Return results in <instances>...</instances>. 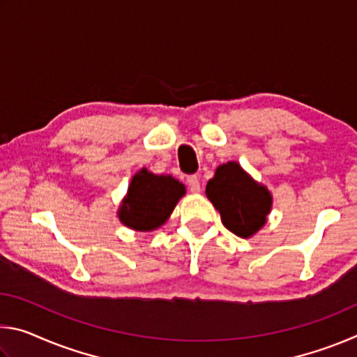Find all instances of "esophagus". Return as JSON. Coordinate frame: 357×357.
<instances>
[{"instance_id":"esophagus-1","label":"esophagus","mask_w":357,"mask_h":357,"mask_svg":"<svg viewBox=\"0 0 357 357\" xmlns=\"http://www.w3.org/2000/svg\"><path fill=\"white\" fill-rule=\"evenodd\" d=\"M187 185H189L190 192H193V193H198V192L202 190L200 179H198L197 176H189V178H187Z\"/></svg>"}]
</instances>
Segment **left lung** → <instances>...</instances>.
Returning a JSON list of instances; mask_svg holds the SVG:
<instances>
[{
    "label": "left lung",
    "mask_w": 357,
    "mask_h": 357,
    "mask_svg": "<svg viewBox=\"0 0 357 357\" xmlns=\"http://www.w3.org/2000/svg\"><path fill=\"white\" fill-rule=\"evenodd\" d=\"M206 197L220 213L222 223L239 238L249 239L261 229L273 209V193L238 162L217 167L208 181Z\"/></svg>",
    "instance_id": "left-lung-1"
}]
</instances>
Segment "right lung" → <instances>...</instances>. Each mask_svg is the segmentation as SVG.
<instances>
[{
	"mask_svg": "<svg viewBox=\"0 0 357 357\" xmlns=\"http://www.w3.org/2000/svg\"><path fill=\"white\" fill-rule=\"evenodd\" d=\"M185 185L172 174H155L140 168L128 187L118 209V219L135 231H154L170 219Z\"/></svg>",
	"mask_w": 357,
	"mask_h": 357,
	"instance_id": "right-lung-1",
	"label": "right lung"
}]
</instances>
